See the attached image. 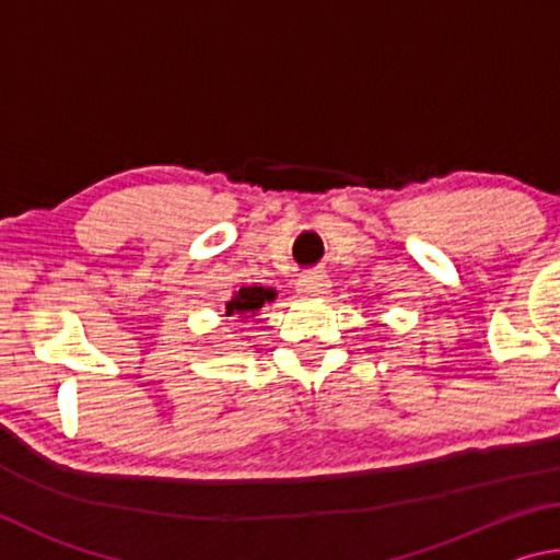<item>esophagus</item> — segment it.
Masks as SVG:
<instances>
[{"label": "esophagus", "mask_w": 560, "mask_h": 560, "mask_svg": "<svg viewBox=\"0 0 560 560\" xmlns=\"http://www.w3.org/2000/svg\"><path fill=\"white\" fill-rule=\"evenodd\" d=\"M328 287H330V281L324 271L301 273L296 281V291L303 293V296H320V293H326Z\"/></svg>", "instance_id": "obj_1"}]
</instances>
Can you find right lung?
I'll return each mask as SVG.
<instances>
[{
    "mask_svg": "<svg viewBox=\"0 0 560 560\" xmlns=\"http://www.w3.org/2000/svg\"><path fill=\"white\" fill-rule=\"evenodd\" d=\"M267 301H273V291L271 289H264V287L240 289L232 296V301H226V316L254 314V311H259Z\"/></svg>",
    "mask_w": 560,
    "mask_h": 560,
    "instance_id": "1",
    "label": "right lung"
}]
</instances>
